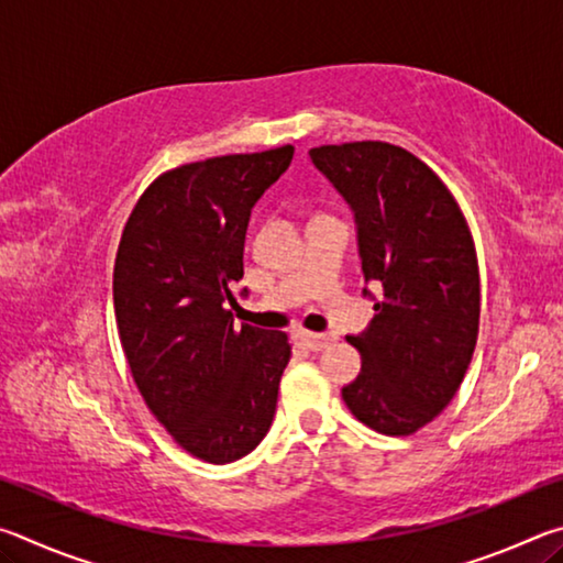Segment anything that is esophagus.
Instances as JSON below:
<instances>
[{"label": "esophagus", "mask_w": 563, "mask_h": 563, "mask_svg": "<svg viewBox=\"0 0 563 563\" xmlns=\"http://www.w3.org/2000/svg\"><path fill=\"white\" fill-rule=\"evenodd\" d=\"M298 340L302 342L305 347L312 350V352L325 350V347L330 345V342H332L330 335H318V332H298Z\"/></svg>", "instance_id": "obj_1"}]
</instances>
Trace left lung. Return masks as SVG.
<instances>
[{
	"label": "left lung",
	"mask_w": 563,
	"mask_h": 563,
	"mask_svg": "<svg viewBox=\"0 0 563 563\" xmlns=\"http://www.w3.org/2000/svg\"><path fill=\"white\" fill-rule=\"evenodd\" d=\"M357 225L375 318L360 335L362 369L342 399L362 424L407 437L452 402L479 332V265L464 216L440 176L385 141L310 148Z\"/></svg>",
	"instance_id": "obj_1"
}]
</instances>
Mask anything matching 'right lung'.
Wrapping results in <instances>:
<instances>
[{
  "label": "right lung",
  "mask_w": 563,
  "mask_h": 563,
  "mask_svg": "<svg viewBox=\"0 0 563 563\" xmlns=\"http://www.w3.org/2000/svg\"><path fill=\"white\" fill-rule=\"evenodd\" d=\"M292 154L280 146L166 170L121 233L113 310L133 383L170 437L211 464L263 442L290 362L285 332L233 328L231 290L253 206Z\"/></svg>",
  "instance_id": "add662e5"
}]
</instances>
